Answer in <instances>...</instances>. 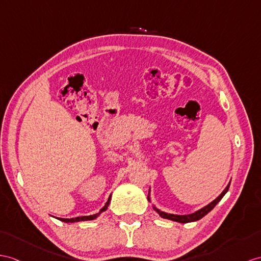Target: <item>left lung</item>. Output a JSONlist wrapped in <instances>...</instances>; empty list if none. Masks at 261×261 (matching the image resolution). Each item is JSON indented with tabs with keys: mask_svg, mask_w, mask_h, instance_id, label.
<instances>
[{
	"mask_svg": "<svg viewBox=\"0 0 261 261\" xmlns=\"http://www.w3.org/2000/svg\"><path fill=\"white\" fill-rule=\"evenodd\" d=\"M229 186L230 184H228V186L225 188L224 192H222L217 198H216L214 201H212L211 204H208L207 206H205L204 208L199 209V211H197L196 213L194 214H190V215H173V214H167V213H164V212H161L160 209H157L156 207H154L155 211L160 214L161 217L163 218H166V219H169V220H174V221H177V222H182V224H186V222H190V221H196V220H199L201 219L202 217H204L205 215H207L209 212L212 211V209L218 204V202L220 201V199L222 198V197L225 196V194L228 192V189H229ZM148 200L149 199V196H148Z\"/></svg>",
	"mask_w": 261,
	"mask_h": 261,
	"instance_id": "8db88e82",
	"label": "left lung"
}]
</instances>
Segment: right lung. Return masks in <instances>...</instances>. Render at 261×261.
I'll return each instance as SVG.
<instances>
[{
    "label": "right lung",
    "mask_w": 261,
    "mask_h": 261,
    "mask_svg": "<svg viewBox=\"0 0 261 261\" xmlns=\"http://www.w3.org/2000/svg\"><path fill=\"white\" fill-rule=\"evenodd\" d=\"M110 201H111V196H110L109 200H107V202H106V204H105V206L100 209V212H99L98 214H95V215H92V216H83V217H76V218H71V219H66V218H60V220L64 221V222H77V221H84V220H93V219L96 218L97 216H98L100 213H103V212H105V211H106L107 207H109Z\"/></svg>",
    "instance_id": "add662e5"
}]
</instances>
